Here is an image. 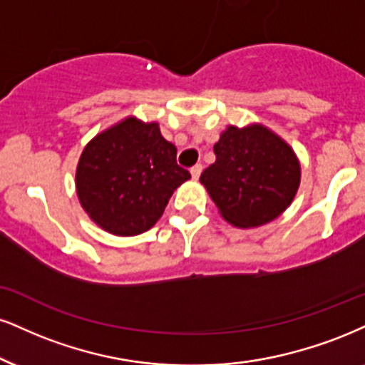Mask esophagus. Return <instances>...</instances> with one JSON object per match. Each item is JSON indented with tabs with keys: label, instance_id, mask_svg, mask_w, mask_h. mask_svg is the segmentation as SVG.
Wrapping results in <instances>:
<instances>
[{
	"label": "esophagus",
	"instance_id": "1",
	"mask_svg": "<svg viewBox=\"0 0 365 365\" xmlns=\"http://www.w3.org/2000/svg\"><path fill=\"white\" fill-rule=\"evenodd\" d=\"M200 173H202V165H195V166H192V168H190V175H192V178H194V180L199 178Z\"/></svg>",
	"mask_w": 365,
	"mask_h": 365
}]
</instances>
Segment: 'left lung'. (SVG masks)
<instances>
[{"label":"left lung","instance_id":"8db88e82","mask_svg":"<svg viewBox=\"0 0 365 365\" xmlns=\"http://www.w3.org/2000/svg\"><path fill=\"white\" fill-rule=\"evenodd\" d=\"M214 153L216 161L202 171L200 183L231 226L269 225L292 204L301 183L299 160L269 127L227 125Z\"/></svg>","mask_w":365,"mask_h":365}]
</instances>
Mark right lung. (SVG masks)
<instances>
[{
	"label": "right lung",
	"mask_w": 365,
	"mask_h": 365,
	"mask_svg": "<svg viewBox=\"0 0 365 365\" xmlns=\"http://www.w3.org/2000/svg\"><path fill=\"white\" fill-rule=\"evenodd\" d=\"M190 178L158 122L129 115L95 135L76 166V194L96 226L115 236L151 230Z\"/></svg>",
	"instance_id": "right-lung-1"
}]
</instances>
